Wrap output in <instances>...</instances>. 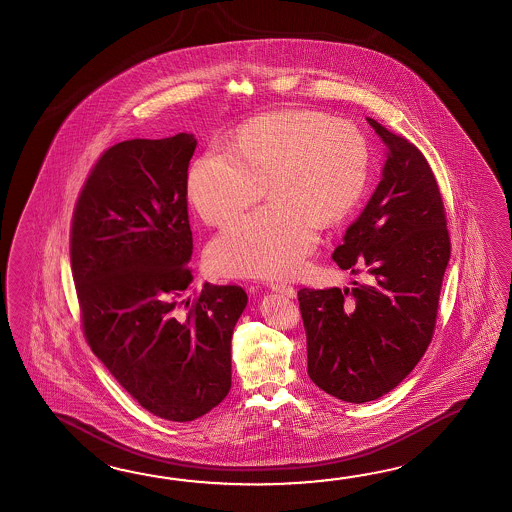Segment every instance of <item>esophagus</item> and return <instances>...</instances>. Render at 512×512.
<instances>
[{
  "instance_id": "esophagus-1",
  "label": "esophagus",
  "mask_w": 512,
  "mask_h": 512,
  "mask_svg": "<svg viewBox=\"0 0 512 512\" xmlns=\"http://www.w3.org/2000/svg\"><path fill=\"white\" fill-rule=\"evenodd\" d=\"M270 288H272L273 292H279V294H283L286 297H296V288L294 286H290V284L286 283H272L270 284Z\"/></svg>"
}]
</instances>
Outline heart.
<instances>
[{"mask_svg": "<svg viewBox=\"0 0 512 512\" xmlns=\"http://www.w3.org/2000/svg\"><path fill=\"white\" fill-rule=\"evenodd\" d=\"M371 152L364 132L312 110L253 117L224 152L207 150L187 174L196 215L222 226L264 194L270 205L242 216L209 244L216 272L281 277L301 268L318 226H338L364 196Z\"/></svg>", "mask_w": 512, "mask_h": 512, "instance_id": "obj_1", "label": "heart"}]
</instances>
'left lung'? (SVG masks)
<instances>
[{"label":"left lung","mask_w":512,"mask_h":512,"mask_svg":"<svg viewBox=\"0 0 512 512\" xmlns=\"http://www.w3.org/2000/svg\"><path fill=\"white\" fill-rule=\"evenodd\" d=\"M367 121L387 147L386 167L332 259L341 270H365L371 283L297 292L310 380L354 404L386 395L419 364L435 332L452 250L428 159L408 137Z\"/></svg>","instance_id":"8db88e82"}]
</instances>
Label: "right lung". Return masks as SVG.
<instances>
[{"instance_id":"1","label":"right lung","mask_w":512,"mask_h":512,"mask_svg":"<svg viewBox=\"0 0 512 512\" xmlns=\"http://www.w3.org/2000/svg\"><path fill=\"white\" fill-rule=\"evenodd\" d=\"M196 139H130L104 150L80 189L69 255L93 354L141 408L194 421L231 387L237 284L193 281L187 169Z\"/></svg>"}]
</instances>
